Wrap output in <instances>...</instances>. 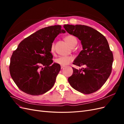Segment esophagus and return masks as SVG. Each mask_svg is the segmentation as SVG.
Returning <instances> with one entry per match:
<instances>
[{
	"mask_svg": "<svg viewBox=\"0 0 124 124\" xmlns=\"http://www.w3.org/2000/svg\"><path fill=\"white\" fill-rule=\"evenodd\" d=\"M65 67V66H61V69H62L63 68H64Z\"/></svg>",
	"mask_w": 124,
	"mask_h": 124,
	"instance_id": "1",
	"label": "esophagus"
}]
</instances>
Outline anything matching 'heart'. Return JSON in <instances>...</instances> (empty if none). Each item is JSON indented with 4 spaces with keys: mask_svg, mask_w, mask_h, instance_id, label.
Wrapping results in <instances>:
<instances>
[{
    "mask_svg": "<svg viewBox=\"0 0 124 124\" xmlns=\"http://www.w3.org/2000/svg\"><path fill=\"white\" fill-rule=\"evenodd\" d=\"M65 41L69 46L72 47L73 46H76L77 43V40L76 37L72 35H68L65 37ZM55 51V44L54 43H52L51 46V53H53ZM73 60L72 56H61L55 60V62L56 63L65 66L70 63L72 62Z\"/></svg>",
    "mask_w": 124,
    "mask_h": 124,
    "instance_id": "heart-1",
    "label": "heart"
}]
</instances>
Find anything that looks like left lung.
Here are the masks:
<instances>
[{"label": "left lung", "instance_id": "8db88e82", "mask_svg": "<svg viewBox=\"0 0 124 124\" xmlns=\"http://www.w3.org/2000/svg\"><path fill=\"white\" fill-rule=\"evenodd\" d=\"M63 27L70 34L78 37L83 46L73 63L86 66L79 70L73 67L69 83L84 94L94 93L106 83L112 72L113 55L108 41L100 32L87 26L67 24Z\"/></svg>", "mask_w": 124, "mask_h": 124}]
</instances>
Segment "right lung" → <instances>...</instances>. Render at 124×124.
I'll return each mask as SVG.
<instances>
[{
    "instance_id": "add662e5",
    "label": "right lung",
    "mask_w": 124,
    "mask_h": 124,
    "mask_svg": "<svg viewBox=\"0 0 124 124\" xmlns=\"http://www.w3.org/2000/svg\"><path fill=\"white\" fill-rule=\"evenodd\" d=\"M61 25L41 29L22 41L10 59L9 70L14 83L29 95H42L54 86L61 66L53 63L51 46Z\"/></svg>"
}]
</instances>
